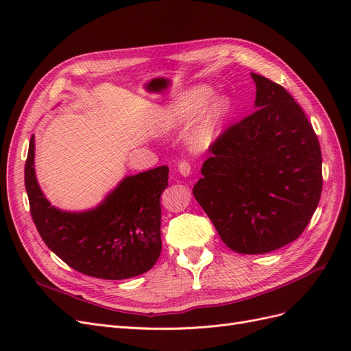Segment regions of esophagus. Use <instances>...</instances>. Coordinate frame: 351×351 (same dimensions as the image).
I'll return each mask as SVG.
<instances>
[{
  "label": "esophagus",
  "instance_id": "34e87169",
  "mask_svg": "<svg viewBox=\"0 0 351 351\" xmlns=\"http://www.w3.org/2000/svg\"><path fill=\"white\" fill-rule=\"evenodd\" d=\"M178 173L183 177H189L190 173H192V165H190V162L186 161V159H182V161L178 162Z\"/></svg>",
  "mask_w": 351,
  "mask_h": 351
}]
</instances>
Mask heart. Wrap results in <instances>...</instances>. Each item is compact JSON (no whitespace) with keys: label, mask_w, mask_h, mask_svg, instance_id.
<instances>
[{"label":"heart","mask_w":351,"mask_h":351,"mask_svg":"<svg viewBox=\"0 0 351 351\" xmlns=\"http://www.w3.org/2000/svg\"><path fill=\"white\" fill-rule=\"evenodd\" d=\"M209 97L210 89L208 86H199L193 89L182 102L174 104L164 111L162 129L169 130L178 124L192 120ZM230 99L227 97H217L212 99L199 124L190 132L189 143L193 149L204 151L212 145L217 137L219 124L224 121L230 112Z\"/></svg>","instance_id":"heart-1"}]
</instances>
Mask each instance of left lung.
Instances as JSON below:
<instances>
[{"label": "left lung", "instance_id": "obj_1", "mask_svg": "<svg viewBox=\"0 0 351 351\" xmlns=\"http://www.w3.org/2000/svg\"><path fill=\"white\" fill-rule=\"evenodd\" d=\"M252 79L256 110L210 145L193 187L221 240L243 254L294 241L322 193L321 146L302 107L278 83Z\"/></svg>", "mask_w": 351, "mask_h": 351}]
</instances>
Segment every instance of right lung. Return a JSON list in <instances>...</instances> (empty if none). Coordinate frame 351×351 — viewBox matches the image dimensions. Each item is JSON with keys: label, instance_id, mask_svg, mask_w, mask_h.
Here are the masks:
<instances>
[{"label": "right lung", "instance_id": "obj_1", "mask_svg": "<svg viewBox=\"0 0 351 351\" xmlns=\"http://www.w3.org/2000/svg\"><path fill=\"white\" fill-rule=\"evenodd\" d=\"M168 167L127 176L97 208L61 210L42 193L30 137L25 186L30 215L42 240L69 267L102 280H125L149 271L161 254V197Z\"/></svg>", "mask_w": 351, "mask_h": 351}]
</instances>
